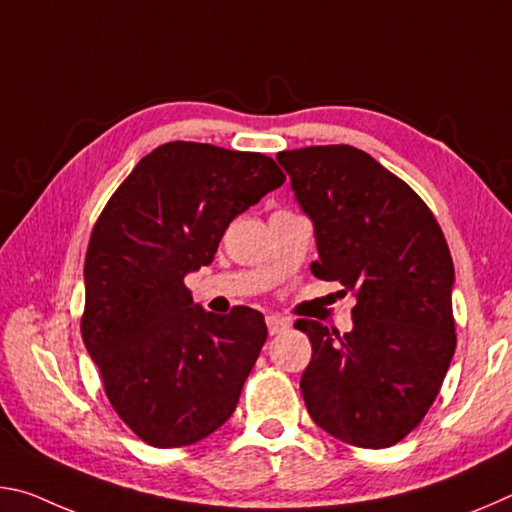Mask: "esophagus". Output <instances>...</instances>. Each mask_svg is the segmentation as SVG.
I'll return each mask as SVG.
<instances>
[{
  "label": "esophagus",
  "instance_id": "obj_1",
  "mask_svg": "<svg viewBox=\"0 0 512 512\" xmlns=\"http://www.w3.org/2000/svg\"><path fill=\"white\" fill-rule=\"evenodd\" d=\"M289 318H282V316H275V314H271V316H266V327H268V332L271 334H277V332H284V329H289Z\"/></svg>",
  "mask_w": 512,
  "mask_h": 512
}]
</instances>
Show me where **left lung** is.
Here are the masks:
<instances>
[{
	"label": "left lung",
	"mask_w": 512,
	"mask_h": 512,
	"mask_svg": "<svg viewBox=\"0 0 512 512\" xmlns=\"http://www.w3.org/2000/svg\"><path fill=\"white\" fill-rule=\"evenodd\" d=\"M314 223L311 273L354 293L352 332L298 320L311 341L300 391L329 436L391 447L418 427L456 350L454 262L413 189L348 144L277 153Z\"/></svg>",
	"instance_id": "left-lung-1"
}]
</instances>
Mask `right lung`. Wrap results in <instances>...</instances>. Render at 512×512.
<instances>
[{
    "label": "right lung",
    "instance_id": "add662e5",
    "mask_svg": "<svg viewBox=\"0 0 512 512\" xmlns=\"http://www.w3.org/2000/svg\"><path fill=\"white\" fill-rule=\"evenodd\" d=\"M284 180L262 153L169 142L103 207L85 255L81 334L112 409L144 443L194 445L237 409L264 316L205 311L185 277L212 264L230 221Z\"/></svg>",
    "mask_w": 512,
    "mask_h": 512
}]
</instances>
